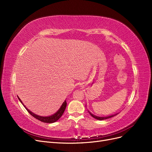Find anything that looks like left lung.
Here are the masks:
<instances>
[{"mask_svg": "<svg viewBox=\"0 0 152 152\" xmlns=\"http://www.w3.org/2000/svg\"><path fill=\"white\" fill-rule=\"evenodd\" d=\"M89 113H90V115H91L92 117H94V118H96V119H97V120H99V121H102V120H104V119L110 118L113 117L115 116V115H117V114H115V115H111V116H108V117H97V116H96V115H94L93 114H92V113H90V112H89Z\"/></svg>", "mask_w": 152, "mask_h": 152, "instance_id": "1", "label": "left lung"}]
</instances>
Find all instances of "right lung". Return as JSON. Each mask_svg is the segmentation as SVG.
<instances>
[{
  "instance_id": "1",
  "label": "right lung",
  "mask_w": 152,
  "mask_h": 152,
  "mask_svg": "<svg viewBox=\"0 0 152 152\" xmlns=\"http://www.w3.org/2000/svg\"><path fill=\"white\" fill-rule=\"evenodd\" d=\"M18 98L20 101V102L23 104L21 100L20 99V98L18 97ZM23 105L24 106L25 108L26 109L27 111H28V112L31 115L33 116L34 118L37 119V120L42 122H44V123H53V122H55L56 121H57L58 119L62 116V115L63 114L64 112H65V110L66 107V101H65V102H63V103L61 105V107L58 110V111L56 113H55L54 115H50L49 117H42V116L37 115H36V114L34 113L33 112H30L28 109H27V108L23 104Z\"/></svg>"
}]
</instances>
